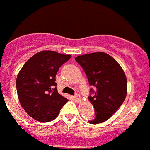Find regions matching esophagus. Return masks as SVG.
<instances>
[{
    "label": "esophagus",
    "instance_id": "obj_1",
    "mask_svg": "<svg viewBox=\"0 0 150 150\" xmlns=\"http://www.w3.org/2000/svg\"><path fill=\"white\" fill-rule=\"evenodd\" d=\"M74 100H81V97L79 96V95H76L74 96Z\"/></svg>",
    "mask_w": 150,
    "mask_h": 150
}]
</instances>
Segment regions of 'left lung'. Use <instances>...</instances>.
Instances as JSON below:
<instances>
[{
	"instance_id": "8db88e82",
	"label": "left lung",
	"mask_w": 150,
	"mask_h": 150,
	"mask_svg": "<svg viewBox=\"0 0 150 150\" xmlns=\"http://www.w3.org/2000/svg\"><path fill=\"white\" fill-rule=\"evenodd\" d=\"M83 67L90 86L95 87L88 100L95 108V117L90 124L107 121L120 107L127 95V79L120 64L112 56L98 52L75 58Z\"/></svg>"
}]
</instances>
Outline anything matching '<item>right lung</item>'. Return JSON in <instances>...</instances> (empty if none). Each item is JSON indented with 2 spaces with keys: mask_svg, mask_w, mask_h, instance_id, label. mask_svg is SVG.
<instances>
[{
  "mask_svg": "<svg viewBox=\"0 0 150 150\" xmlns=\"http://www.w3.org/2000/svg\"><path fill=\"white\" fill-rule=\"evenodd\" d=\"M71 57L55 51L39 52L18 72L16 83L18 100L34 120L41 122L52 121L68 101L58 92L55 75Z\"/></svg>",
  "mask_w": 150,
  "mask_h": 150,
  "instance_id": "1",
  "label": "right lung"
}]
</instances>
